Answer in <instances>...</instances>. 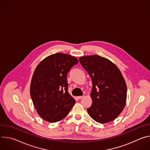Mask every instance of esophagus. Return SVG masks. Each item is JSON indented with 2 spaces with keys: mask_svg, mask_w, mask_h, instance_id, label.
I'll return each mask as SVG.
<instances>
[{
  "mask_svg": "<svg viewBox=\"0 0 150 150\" xmlns=\"http://www.w3.org/2000/svg\"><path fill=\"white\" fill-rule=\"evenodd\" d=\"M83 97V96H78V99H82Z\"/></svg>",
  "mask_w": 150,
  "mask_h": 150,
  "instance_id": "obj_1",
  "label": "esophagus"
}]
</instances>
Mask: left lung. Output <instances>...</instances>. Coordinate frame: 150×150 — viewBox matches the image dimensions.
I'll return each mask as SVG.
<instances>
[{"label": "left lung", "mask_w": 150, "mask_h": 150, "mask_svg": "<svg viewBox=\"0 0 150 150\" xmlns=\"http://www.w3.org/2000/svg\"><path fill=\"white\" fill-rule=\"evenodd\" d=\"M79 60L93 82L89 115L100 123L113 121L126 104L127 87L121 72L112 62L97 54L82 56Z\"/></svg>", "instance_id": "left-lung-1"}]
</instances>
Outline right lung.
I'll return each mask as SVG.
<instances>
[{
	"instance_id": "1",
	"label": "right lung",
	"mask_w": 150,
	"mask_h": 150,
	"mask_svg": "<svg viewBox=\"0 0 150 150\" xmlns=\"http://www.w3.org/2000/svg\"><path fill=\"white\" fill-rule=\"evenodd\" d=\"M78 63L74 56L57 53L44 59L36 67L30 95L37 113L46 121L62 120L75 104V99L68 93L67 75Z\"/></svg>"
}]
</instances>
